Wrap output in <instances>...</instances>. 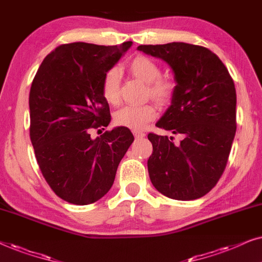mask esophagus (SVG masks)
Segmentation results:
<instances>
[{
  "label": "esophagus",
  "mask_w": 262,
  "mask_h": 262,
  "mask_svg": "<svg viewBox=\"0 0 262 262\" xmlns=\"http://www.w3.org/2000/svg\"><path fill=\"white\" fill-rule=\"evenodd\" d=\"M133 134H134L135 139H142V138H145V135H146L145 133H142V132H138V130H134Z\"/></svg>",
  "instance_id": "obj_1"
}]
</instances>
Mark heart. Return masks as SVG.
<instances>
[{"mask_svg":"<svg viewBox=\"0 0 262 262\" xmlns=\"http://www.w3.org/2000/svg\"><path fill=\"white\" fill-rule=\"evenodd\" d=\"M128 71L134 78L148 83L147 95L160 106L167 105L175 95V82L169 79H160V69L152 60L146 56L139 55L128 63ZM104 99L109 104L118 103L120 100V72L117 68H111L104 75L102 83ZM157 116L156 106L151 103L142 105H127L121 107L115 114V123L132 130H141L149 121Z\"/></svg>","mask_w":262,"mask_h":262,"instance_id":"heart-1","label":"heart"}]
</instances>
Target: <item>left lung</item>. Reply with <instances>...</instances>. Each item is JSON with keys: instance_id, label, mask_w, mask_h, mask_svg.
Instances as JSON below:
<instances>
[{"instance_id": "1", "label": "left lung", "mask_w": 262, "mask_h": 262, "mask_svg": "<svg viewBox=\"0 0 262 262\" xmlns=\"http://www.w3.org/2000/svg\"><path fill=\"white\" fill-rule=\"evenodd\" d=\"M139 51L160 58L176 81L171 105L157 127L182 137L148 134L151 182L175 200L206 195L224 172L236 133V90L219 57L207 48L187 43L140 45Z\"/></svg>"}]
</instances>
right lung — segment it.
<instances>
[{
    "mask_svg": "<svg viewBox=\"0 0 262 262\" xmlns=\"http://www.w3.org/2000/svg\"><path fill=\"white\" fill-rule=\"evenodd\" d=\"M132 44L60 45L44 58L33 79L29 104L34 155L54 193L71 204L89 205L103 198L134 141L124 127L97 139L90 134L92 128L110 123L103 79Z\"/></svg>",
    "mask_w": 262,
    "mask_h": 262,
    "instance_id": "obj_1",
    "label": "right lung"
}]
</instances>
